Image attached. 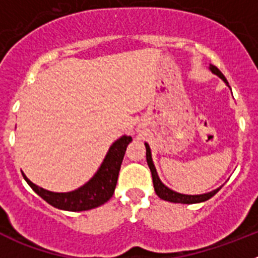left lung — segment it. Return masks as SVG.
Segmentation results:
<instances>
[{"label": "left lung", "mask_w": 258, "mask_h": 258, "mask_svg": "<svg viewBox=\"0 0 258 258\" xmlns=\"http://www.w3.org/2000/svg\"><path fill=\"white\" fill-rule=\"evenodd\" d=\"M209 71H211L212 74L216 75V76L220 77L223 83L229 86L227 80L225 79L222 72H221L217 67H214L213 64H209ZM145 146H146V159H147V164H149V168L150 170H151L155 192H156V195L160 198V199L165 200V202H170V203H179V204H197V203H203V202H207L208 199H211V198L214 197V195L221 190V187H222V186H220V187L216 188V190H212L206 194H199V195H187V194H181L172 190V188H169L168 186H165V184L161 182V179L159 178V174H157L156 168H155L154 161H152L151 149H150L149 143L145 142Z\"/></svg>", "instance_id": "8db88e82"}]
</instances>
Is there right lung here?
I'll list each match as a JSON object with an SVG mask.
<instances>
[{"label": "right lung", "instance_id": "add662e5", "mask_svg": "<svg viewBox=\"0 0 258 258\" xmlns=\"http://www.w3.org/2000/svg\"><path fill=\"white\" fill-rule=\"evenodd\" d=\"M131 142L132 137L126 134L116 140L108 149V152L104 156L95 174L85 184L80 186L74 191L54 192V191L45 190L29 181L24 173H23V177L38 197L42 198L45 202L55 208L68 212H83L97 208L112 198L116 183H117L120 166H121L127 145Z\"/></svg>", "mask_w": 258, "mask_h": 258}]
</instances>
